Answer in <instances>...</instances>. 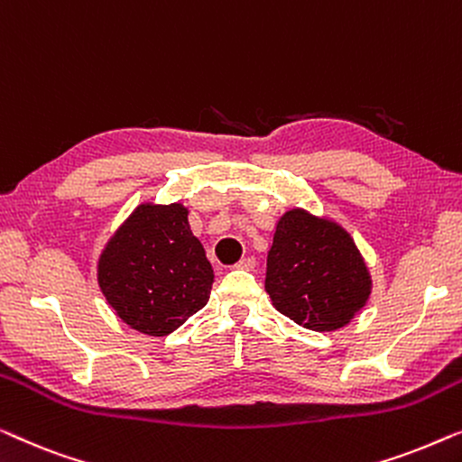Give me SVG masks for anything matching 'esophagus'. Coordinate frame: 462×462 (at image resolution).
Wrapping results in <instances>:
<instances>
[{
	"instance_id": "34e87169",
	"label": "esophagus",
	"mask_w": 462,
	"mask_h": 462,
	"mask_svg": "<svg viewBox=\"0 0 462 462\" xmlns=\"http://www.w3.org/2000/svg\"><path fill=\"white\" fill-rule=\"evenodd\" d=\"M255 265H257V262H255V257H245V259H240V262L236 263V268H238V270H246V272H253V270H255Z\"/></svg>"
}]
</instances>
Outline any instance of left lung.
<instances>
[{
  "label": "left lung",
  "instance_id": "left-lung-1",
  "mask_svg": "<svg viewBox=\"0 0 462 462\" xmlns=\"http://www.w3.org/2000/svg\"><path fill=\"white\" fill-rule=\"evenodd\" d=\"M265 293L299 327H347L373 293V276L352 234L303 207L284 211L268 251Z\"/></svg>",
  "mask_w": 462,
  "mask_h": 462
}]
</instances>
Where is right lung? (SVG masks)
<instances>
[{
	"label": "right lung",
	"instance_id": "right-lung-1",
	"mask_svg": "<svg viewBox=\"0 0 462 462\" xmlns=\"http://www.w3.org/2000/svg\"><path fill=\"white\" fill-rule=\"evenodd\" d=\"M188 207L144 200L106 240L98 287L115 314L148 337H165L203 310L213 268L188 222Z\"/></svg>",
	"mask_w": 462,
	"mask_h": 462
}]
</instances>
